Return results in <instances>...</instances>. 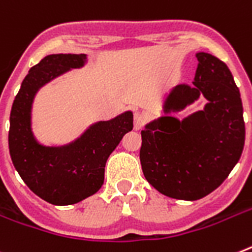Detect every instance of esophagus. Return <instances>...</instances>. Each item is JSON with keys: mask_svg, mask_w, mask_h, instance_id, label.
Returning a JSON list of instances; mask_svg holds the SVG:
<instances>
[{"mask_svg": "<svg viewBox=\"0 0 252 252\" xmlns=\"http://www.w3.org/2000/svg\"><path fill=\"white\" fill-rule=\"evenodd\" d=\"M146 120H147V116L143 113H136L134 114V129L139 130L142 129V126H145Z\"/></svg>", "mask_w": 252, "mask_h": 252, "instance_id": "esophagus-1", "label": "esophagus"}]
</instances>
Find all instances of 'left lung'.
<instances>
[{
  "label": "left lung",
  "mask_w": 252,
  "mask_h": 252,
  "mask_svg": "<svg viewBox=\"0 0 252 252\" xmlns=\"http://www.w3.org/2000/svg\"><path fill=\"white\" fill-rule=\"evenodd\" d=\"M193 86L179 84L164 113L183 110L200 94L204 110L183 120L160 116L141 132L139 160L145 178L168 197L194 201L217 189L241 158L245 145L242 101L233 75L218 58L196 54Z\"/></svg>",
  "instance_id": "1"
}]
</instances>
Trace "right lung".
Masks as SVG:
<instances>
[{
  "label": "right lung",
  "mask_w": 252,
  "mask_h": 252,
  "mask_svg": "<svg viewBox=\"0 0 252 252\" xmlns=\"http://www.w3.org/2000/svg\"><path fill=\"white\" fill-rule=\"evenodd\" d=\"M83 54L48 55L32 67L15 97L10 114L8 149L25 185L52 205H71L96 193L103 185L105 165L123 136L133 129L132 111L91 126L74 142L46 147L31 128L32 103L37 91L65 71L82 67Z\"/></svg>",
  "instance_id": "add662e5"
}]
</instances>
